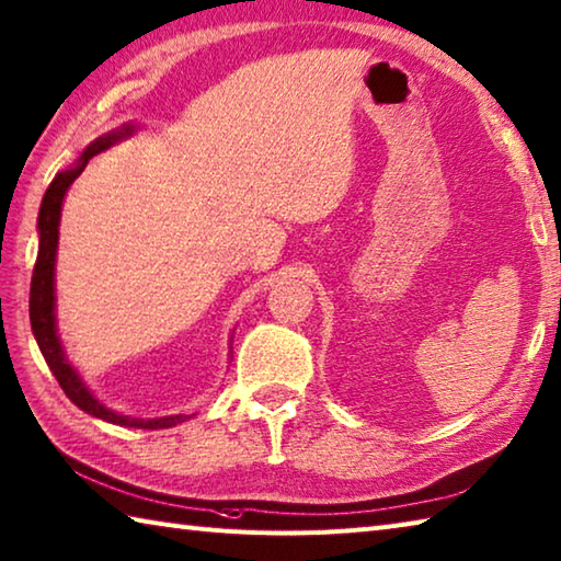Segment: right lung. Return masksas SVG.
Here are the masks:
<instances>
[{
	"instance_id": "1",
	"label": "right lung",
	"mask_w": 561,
	"mask_h": 561,
	"mask_svg": "<svg viewBox=\"0 0 561 561\" xmlns=\"http://www.w3.org/2000/svg\"><path fill=\"white\" fill-rule=\"evenodd\" d=\"M140 126L136 124H124L116 130H108V134L99 136L87 146L77 160L70 164L68 170H60L55 174L50 186L43 194L41 202V211H38V257H36V267H33V277H31V299H28V316H31V331L33 337H36L38 350L43 359L48 362L50 371L58 379V383L65 391L77 409H82L84 413L94 415V419H102L106 423L114 425H124V427H142V431H160V427H172L178 423H184L192 415H160V419H130V415H121L116 411L108 409L102 401H99L94 393L87 387L84 379L80 377L68 355H65L60 335H58V318H55V255H58V236H60V216H62V202L65 194L72 186V182L80 178L82 170L87 168L99 152H104L106 148L116 146L118 140H126L136 134Z\"/></svg>"
}]
</instances>
